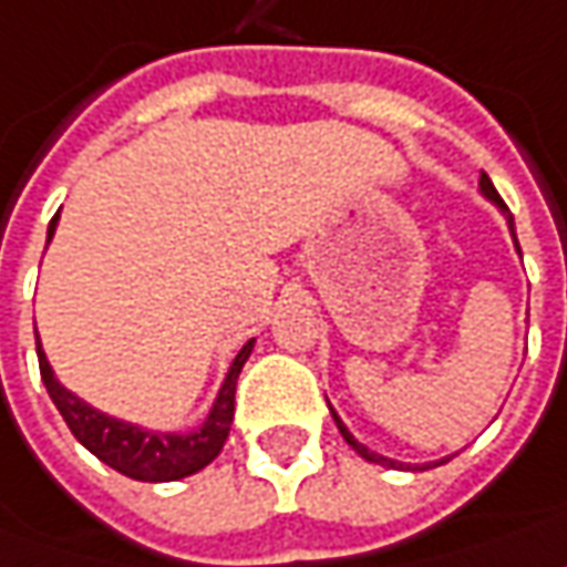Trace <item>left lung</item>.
Wrapping results in <instances>:
<instances>
[{
  "instance_id": "left-lung-1",
  "label": "left lung",
  "mask_w": 567,
  "mask_h": 567,
  "mask_svg": "<svg viewBox=\"0 0 567 567\" xmlns=\"http://www.w3.org/2000/svg\"><path fill=\"white\" fill-rule=\"evenodd\" d=\"M480 194H483L486 200H493V204L498 206V213L505 216V223H508V231H512V238H515V219H512L508 206L502 204V197H498V190L493 187V182H489V175H486V172H480ZM515 247H517V238H515ZM517 254H520V247H517ZM329 411H332V404H329ZM332 420H336V426H339V433L344 436V442H348V445H351V449H354V452H358L361 458L373 461V464H382V467H395V471H430V467H436V464H445V461H449V458L433 461V464H423V467H411V464H401V461H395V458H385V455H377V452H370V449H367L363 442L354 440V436L348 433V426H344L342 417H339L336 411H332Z\"/></svg>"
}]
</instances>
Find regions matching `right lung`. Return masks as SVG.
Masks as SVG:
<instances>
[{
  "label": "right lung",
  "mask_w": 567,
  "mask_h": 567,
  "mask_svg": "<svg viewBox=\"0 0 567 567\" xmlns=\"http://www.w3.org/2000/svg\"><path fill=\"white\" fill-rule=\"evenodd\" d=\"M55 225H59V213L52 216L50 231H47L50 241L55 235ZM250 351H254V339L231 361L223 380V389H219L209 414L197 430L163 433V430H147V426H137V423L103 414L84 399H78L74 392H69L62 382L55 380L50 361H47V351H43L40 336H37L40 377H43V385L50 392L52 404L59 408V414L65 417L69 430L74 433V440L81 442L87 452H93L103 464H109L112 471H118V474H125L131 480H144V483H168V480L190 477V474L204 471L206 464L223 452L228 430H231V417H235L238 373L250 358Z\"/></svg>",
  "instance_id": "1"
}]
</instances>
